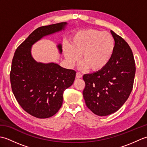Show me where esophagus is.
I'll return each instance as SVG.
<instances>
[{"instance_id": "esophagus-1", "label": "esophagus", "mask_w": 147, "mask_h": 147, "mask_svg": "<svg viewBox=\"0 0 147 147\" xmlns=\"http://www.w3.org/2000/svg\"><path fill=\"white\" fill-rule=\"evenodd\" d=\"M83 77L82 74H80V73H77L76 74V78L77 79H80V78H82Z\"/></svg>"}]
</instances>
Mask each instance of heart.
Returning <instances> with one entry per match:
<instances>
[{
  "label": "heart",
  "mask_w": 147,
  "mask_h": 147,
  "mask_svg": "<svg viewBox=\"0 0 147 147\" xmlns=\"http://www.w3.org/2000/svg\"><path fill=\"white\" fill-rule=\"evenodd\" d=\"M115 49V41L111 34L94 29L78 32L69 46H64L63 53L68 65L73 66L79 61L83 68L98 72L110 62Z\"/></svg>",
  "instance_id": "1"
}]
</instances>
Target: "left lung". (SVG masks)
Here are the masks:
<instances>
[{
	"label": "left lung",
	"mask_w": 147,
	"mask_h": 147,
	"mask_svg": "<svg viewBox=\"0 0 147 147\" xmlns=\"http://www.w3.org/2000/svg\"><path fill=\"white\" fill-rule=\"evenodd\" d=\"M111 33L115 41V49L110 62L103 70L83 76L85 104L99 116L114 113L125 103L132 91L136 71L130 47L113 31Z\"/></svg>",
	"instance_id": "1"
}]
</instances>
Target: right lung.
Segmentation results:
<instances>
[{"label":"right lung","instance_id":"1","mask_svg":"<svg viewBox=\"0 0 147 147\" xmlns=\"http://www.w3.org/2000/svg\"><path fill=\"white\" fill-rule=\"evenodd\" d=\"M67 23L39 27L18 47L12 59L10 79L13 94L21 107L33 116L52 117L61 109L63 92L73 85L76 71L55 62L36 61L32 54V46L46 36L64 31ZM62 54V45H57Z\"/></svg>","mask_w":147,"mask_h":147}]
</instances>
